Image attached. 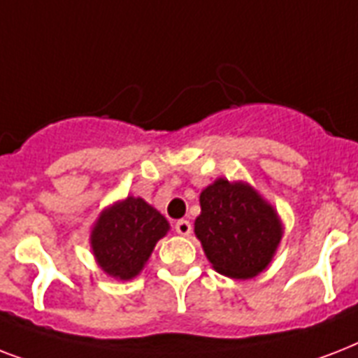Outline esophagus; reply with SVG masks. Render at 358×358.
I'll return each mask as SVG.
<instances>
[{"instance_id": "esophagus-1", "label": "esophagus", "mask_w": 358, "mask_h": 358, "mask_svg": "<svg viewBox=\"0 0 358 358\" xmlns=\"http://www.w3.org/2000/svg\"><path fill=\"white\" fill-rule=\"evenodd\" d=\"M174 230H176L180 236H189L191 234V223L187 221V219H180V221H176V224H174Z\"/></svg>"}]
</instances>
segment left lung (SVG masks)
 Listing matches in <instances>:
<instances>
[{"instance_id":"1","label":"left lung","mask_w":358,"mask_h":358,"mask_svg":"<svg viewBox=\"0 0 358 358\" xmlns=\"http://www.w3.org/2000/svg\"><path fill=\"white\" fill-rule=\"evenodd\" d=\"M195 234L208 260L232 278L255 277L282 238L277 213L252 187L219 178L201 193Z\"/></svg>"}]
</instances>
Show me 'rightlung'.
<instances>
[{
  "label": "right lung",
  "mask_w": 358,
  "mask_h": 358,
  "mask_svg": "<svg viewBox=\"0 0 358 358\" xmlns=\"http://www.w3.org/2000/svg\"><path fill=\"white\" fill-rule=\"evenodd\" d=\"M169 223L143 199L128 196L103 212L92 230L91 245L103 271L120 280L135 277L167 234Z\"/></svg>",
  "instance_id": "add662e5"
}]
</instances>
